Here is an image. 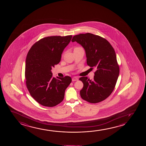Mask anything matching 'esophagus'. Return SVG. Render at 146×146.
Returning a JSON list of instances; mask_svg holds the SVG:
<instances>
[{
    "label": "esophagus",
    "instance_id": "esophagus-1",
    "mask_svg": "<svg viewBox=\"0 0 146 146\" xmlns=\"http://www.w3.org/2000/svg\"><path fill=\"white\" fill-rule=\"evenodd\" d=\"M72 81H76L78 80V78L77 77H73L72 78Z\"/></svg>",
    "mask_w": 146,
    "mask_h": 146
}]
</instances>
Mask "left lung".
<instances>
[{"label": "left lung", "instance_id": "8db88e82", "mask_svg": "<svg viewBox=\"0 0 146 146\" xmlns=\"http://www.w3.org/2000/svg\"><path fill=\"white\" fill-rule=\"evenodd\" d=\"M72 41H76L84 48L87 64L96 69L93 79L87 77L79 79L84 85L80 96L91 103L101 102L112 93L119 75L114 48L105 39L90 33L75 35Z\"/></svg>", "mask_w": 146, "mask_h": 146}]
</instances>
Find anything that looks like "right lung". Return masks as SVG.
I'll use <instances>...</instances> for the list:
<instances>
[{"instance_id":"add662e5","label":"right lung","mask_w":146,"mask_h":146,"mask_svg":"<svg viewBox=\"0 0 146 146\" xmlns=\"http://www.w3.org/2000/svg\"><path fill=\"white\" fill-rule=\"evenodd\" d=\"M72 35L42 38L28 51L25 64L26 86L31 96L43 106L53 107L62 102L72 79L52 77V68L60 62Z\"/></svg>"}]
</instances>
